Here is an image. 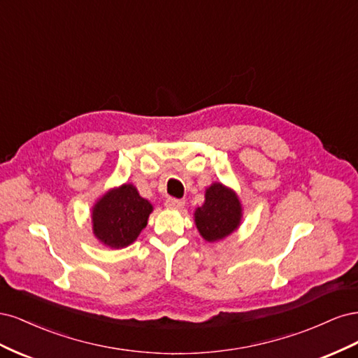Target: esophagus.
Listing matches in <instances>:
<instances>
[{
    "mask_svg": "<svg viewBox=\"0 0 358 358\" xmlns=\"http://www.w3.org/2000/svg\"><path fill=\"white\" fill-rule=\"evenodd\" d=\"M166 206L169 209H182L183 206H185V201L179 199H167Z\"/></svg>",
    "mask_w": 358,
    "mask_h": 358,
    "instance_id": "esophagus-1",
    "label": "esophagus"
}]
</instances>
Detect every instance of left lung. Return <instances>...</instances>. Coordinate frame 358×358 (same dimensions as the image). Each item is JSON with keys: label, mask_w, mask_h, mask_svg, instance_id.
I'll use <instances>...</instances> for the list:
<instances>
[{"label": "left lung", "mask_w": 358, "mask_h": 358, "mask_svg": "<svg viewBox=\"0 0 358 358\" xmlns=\"http://www.w3.org/2000/svg\"><path fill=\"white\" fill-rule=\"evenodd\" d=\"M204 199V204L194 213L203 239L216 242L236 231L242 221V204L236 192L215 182L206 189Z\"/></svg>", "instance_id": "obj_1"}]
</instances>
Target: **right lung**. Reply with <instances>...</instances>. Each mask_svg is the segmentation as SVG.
<instances>
[{"mask_svg":"<svg viewBox=\"0 0 358 358\" xmlns=\"http://www.w3.org/2000/svg\"><path fill=\"white\" fill-rule=\"evenodd\" d=\"M152 204L131 183L107 191L92 208V230L103 245L119 249L131 245L142 231Z\"/></svg>","mask_w":358,"mask_h":358,"instance_id":"add662e5","label":"right lung"}]
</instances>
